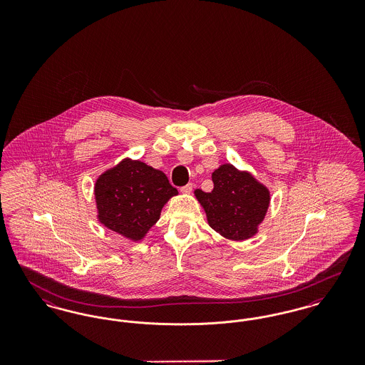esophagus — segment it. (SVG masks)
I'll return each instance as SVG.
<instances>
[{
    "label": "esophagus",
    "instance_id": "1",
    "mask_svg": "<svg viewBox=\"0 0 365 365\" xmlns=\"http://www.w3.org/2000/svg\"><path fill=\"white\" fill-rule=\"evenodd\" d=\"M192 187H194V185H192V183H187L186 186L180 187V191H182V192H185V194H190L191 191H192Z\"/></svg>",
    "mask_w": 365,
    "mask_h": 365
}]
</instances>
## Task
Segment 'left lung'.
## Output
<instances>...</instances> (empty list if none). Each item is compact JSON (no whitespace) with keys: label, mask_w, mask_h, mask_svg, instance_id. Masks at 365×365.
<instances>
[{"label":"left lung","mask_w":365,"mask_h":365,"mask_svg":"<svg viewBox=\"0 0 365 365\" xmlns=\"http://www.w3.org/2000/svg\"><path fill=\"white\" fill-rule=\"evenodd\" d=\"M213 190L194 194L207 212L209 226L228 240L243 241L257 232L269 205V191L247 173L223 164L213 174Z\"/></svg>","instance_id":"1"}]
</instances>
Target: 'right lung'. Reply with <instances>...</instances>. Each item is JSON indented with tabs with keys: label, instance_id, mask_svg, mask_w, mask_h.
<instances>
[{
	"label": "right lung",
	"instance_id": "right-lung-1",
	"mask_svg": "<svg viewBox=\"0 0 365 365\" xmlns=\"http://www.w3.org/2000/svg\"><path fill=\"white\" fill-rule=\"evenodd\" d=\"M98 219L133 241L142 240L160 217L164 204L178 194L161 171L140 161L123 160L96 182Z\"/></svg>",
	"mask_w": 365,
	"mask_h": 365
}]
</instances>
